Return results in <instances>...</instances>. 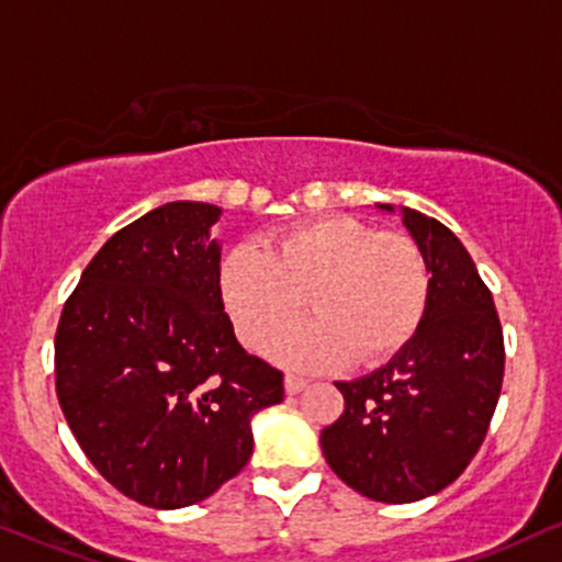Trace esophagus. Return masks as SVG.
Segmentation results:
<instances>
[{
    "mask_svg": "<svg viewBox=\"0 0 562 562\" xmlns=\"http://www.w3.org/2000/svg\"><path fill=\"white\" fill-rule=\"evenodd\" d=\"M308 380H303V376H295V374H288L285 376V392L288 395H295V392H301L303 387H306Z\"/></svg>",
    "mask_w": 562,
    "mask_h": 562,
    "instance_id": "esophagus-1",
    "label": "esophagus"
}]
</instances>
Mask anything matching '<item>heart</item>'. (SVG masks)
Here are the masks:
<instances>
[{
	"instance_id": "heart-1",
	"label": "heart",
	"mask_w": 562,
	"mask_h": 562,
	"mask_svg": "<svg viewBox=\"0 0 562 562\" xmlns=\"http://www.w3.org/2000/svg\"><path fill=\"white\" fill-rule=\"evenodd\" d=\"M220 293L251 350L295 319L308 295L314 319L285 329L269 353L295 369H324L397 353L422 327L431 274L408 235L329 216L280 235L269 254L235 246L222 261Z\"/></svg>"
}]
</instances>
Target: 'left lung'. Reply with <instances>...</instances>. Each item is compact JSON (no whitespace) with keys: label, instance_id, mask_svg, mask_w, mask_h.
<instances>
[{"label":"left lung","instance_id":"left-lung-1","mask_svg":"<svg viewBox=\"0 0 562 562\" xmlns=\"http://www.w3.org/2000/svg\"><path fill=\"white\" fill-rule=\"evenodd\" d=\"M401 214L431 274L427 314L382 369L337 382L346 411L322 431L329 469L376 503H416L463 474L505 371L503 327L474 259L442 222L408 206Z\"/></svg>","mask_w":562,"mask_h":562}]
</instances>
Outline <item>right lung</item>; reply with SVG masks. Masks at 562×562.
Here are the masks:
<instances>
[{
	"mask_svg": "<svg viewBox=\"0 0 562 562\" xmlns=\"http://www.w3.org/2000/svg\"><path fill=\"white\" fill-rule=\"evenodd\" d=\"M222 209L172 201L114 233L67 299L57 397L86 458L157 510L214 495L254 452L282 371L246 353L220 293Z\"/></svg>",
	"mask_w": 562,
	"mask_h": 562,
	"instance_id": "right-lung-1",
	"label": "right lung"
}]
</instances>
